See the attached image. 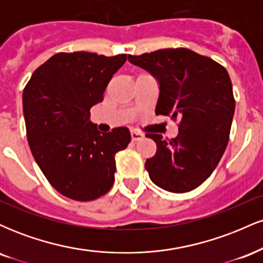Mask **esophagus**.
<instances>
[{"instance_id": "obj_1", "label": "esophagus", "mask_w": 263, "mask_h": 263, "mask_svg": "<svg viewBox=\"0 0 263 263\" xmlns=\"http://www.w3.org/2000/svg\"><path fill=\"white\" fill-rule=\"evenodd\" d=\"M144 136L141 134V132H137V131H131V138L134 142H137V141H141L142 138H143Z\"/></svg>"}]
</instances>
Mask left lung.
Segmentation results:
<instances>
[{"label": "left lung", "instance_id": "left-lung-1", "mask_svg": "<svg viewBox=\"0 0 263 263\" xmlns=\"http://www.w3.org/2000/svg\"><path fill=\"white\" fill-rule=\"evenodd\" d=\"M128 60L158 81L156 115L180 120L179 134L171 141L162 135H146L157 144L156 155L144 164L151 180L172 193L198 188L211 176L228 146L235 112L228 70L186 48L128 55Z\"/></svg>", "mask_w": 263, "mask_h": 263}]
</instances>
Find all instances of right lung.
I'll return each instance as SVG.
<instances>
[{
    "instance_id": "add662e5",
    "label": "right lung",
    "mask_w": 263,
    "mask_h": 263,
    "mask_svg": "<svg viewBox=\"0 0 263 263\" xmlns=\"http://www.w3.org/2000/svg\"><path fill=\"white\" fill-rule=\"evenodd\" d=\"M96 53H58L42 64L23 90L27 140L48 182L66 198L90 201L115 182V156L131 142L128 128L101 134L90 108L126 62Z\"/></svg>"
}]
</instances>
